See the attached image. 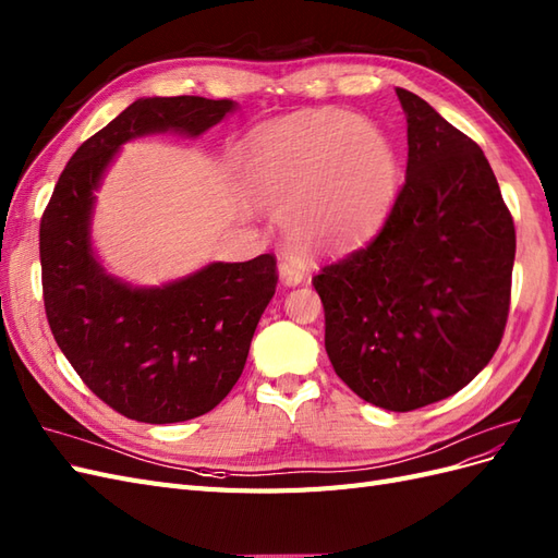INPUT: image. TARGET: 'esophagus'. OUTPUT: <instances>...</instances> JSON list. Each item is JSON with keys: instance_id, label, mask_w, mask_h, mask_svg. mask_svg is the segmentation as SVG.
Listing matches in <instances>:
<instances>
[{"instance_id": "1", "label": "esophagus", "mask_w": 558, "mask_h": 558, "mask_svg": "<svg viewBox=\"0 0 558 558\" xmlns=\"http://www.w3.org/2000/svg\"><path fill=\"white\" fill-rule=\"evenodd\" d=\"M278 278L284 288H296V284L304 282L306 268L299 259H280L278 264Z\"/></svg>"}]
</instances>
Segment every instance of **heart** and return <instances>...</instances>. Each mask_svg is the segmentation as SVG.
<instances>
[{
    "mask_svg": "<svg viewBox=\"0 0 558 558\" xmlns=\"http://www.w3.org/2000/svg\"><path fill=\"white\" fill-rule=\"evenodd\" d=\"M235 166L243 196L257 208L284 205V233L311 254L372 238L400 182L384 131L333 109L304 111L250 133Z\"/></svg>",
    "mask_w": 558,
    "mask_h": 558,
    "instance_id": "1",
    "label": "heart"
}]
</instances>
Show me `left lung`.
I'll use <instances>...</instances> for the list:
<instances>
[{
	"label": "left lung",
	"instance_id": "left-lung-1",
	"mask_svg": "<svg viewBox=\"0 0 558 558\" xmlns=\"http://www.w3.org/2000/svg\"><path fill=\"white\" fill-rule=\"evenodd\" d=\"M395 90L404 186L374 241L313 284L333 372L364 402L413 411L465 388L498 350L517 235L480 145L416 93Z\"/></svg>",
	"mask_w": 558,
	"mask_h": 558
}]
</instances>
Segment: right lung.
<instances>
[{
  "instance_id": "add662e5",
  "label": "right lung",
  "mask_w": 558,
  "mask_h": 558,
  "mask_svg": "<svg viewBox=\"0 0 558 558\" xmlns=\"http://www.w3.org/2000/svg\"><path fill=\"white\" fill-rule=\"evenodd\" d=\"M235 109L233 100L198 95L135 100L74 151L41 217L44 306L53 337L84 384L140 423L191 421L231 392L276 294V259L210 262L137 288L107 274L93 247L95 191L125 142L154 133L198 137Z\"/></svg>"
}]
</instances>
